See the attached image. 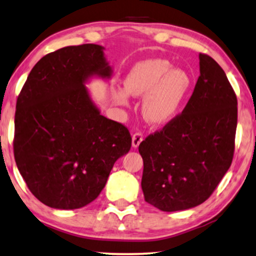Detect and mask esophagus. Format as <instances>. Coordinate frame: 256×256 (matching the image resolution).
<instances>
[{"label":"esophagus","mask_w":256,"mask_h":256,"mask_svg":"<svg viewBox=\"0 0 256 256\" xmlns=\"http://www.w3.org/2000/svg\"><path fill=\"white\" fill-rule=\"evenodd\" d=\"M142 140H144L142 133H140V132L134 133V134L132 136V146L134 148L139 147V144H141V141H142Z\"/></svg>","instance_id":"34e87169"}]
</instances>
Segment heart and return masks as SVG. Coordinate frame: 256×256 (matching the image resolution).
I'll use <instances>...</instances> for the list:
<instances>
[{
	"label": "heart",
	"instance_id": "1",
	"mask_svg": "<svg viewBox=\"0 0 256 256\" xmlns=\"http://www.w3.org/2000/svg\"><path fill=\"white\" fill-rule=\"evenodd\" d=\"M123 88L112 90L117 104L128 106L130 95L144 96L141 112L148 123L164 125L174 120L188 98L192 78L185 70L174 68L169 60H141L130 68Z\"/></svg>",
	"mask_w": 256,
	"mask_h": 256
}]
</instances>
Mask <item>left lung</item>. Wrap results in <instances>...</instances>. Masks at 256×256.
I'll list each match as a JSON object with an SVG mask.
<instances>
[{
  "label": "left lung",
  "instance_id": "8db88e82",
  "mask_svg": "<svg viewBox=\"0 0 256 256\" xmlns=\"http://www.w3.org/2000/svg\"><path fill=\"white\" fill-rule=\"evenodd\" d=\"M199 60L200 76L182 112L139 144L144 200L162 212L204 202L234 158L237 96L215 60Z\"/></svg>",
  "mask_w": 256,
  "mask_h": 256
}]
</instances>
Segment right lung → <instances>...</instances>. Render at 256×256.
<instances>
[{"mask_svg":"<svg viewBox=\"0 0 256 256\" xmlns=\"http://www.w3.org/2000/svg\"><path fill=\"white\" fill-rule=\"evenodd\" d=\"M104 47L70 46L44 56L17 98L14 152L38 200L55 209L85 207L98 196L118 158L128 152V130L100 114L85 86L109 79Z\"/></svg>","mask_w":256,"mask_h":256,"instance_id":"1","label":"right lung"}]
</instances>
